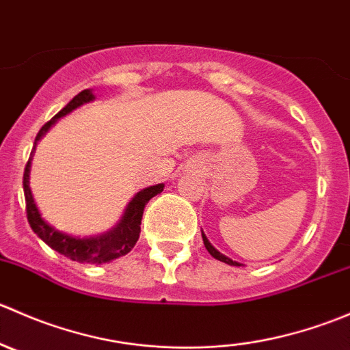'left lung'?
Returning a JSON list of instances; mask_svg holds the SVG:
<instances>
[{"instance_id":"left-lung-1","label":"left lung","mask_w":350,"mask_h":350,"mask_svg":"<svg viewBox=\"0 0 350 350\" xmlns=\"http://www.w3.org/2000/svg\"><path fill=\"white\" fill-rule=\"evenodd\" d=\"M201 237H203V243H204V247H206V250H208V252L211 254V256L215 257V259H217V260H221V262L228 264V266H243V264L237 262V260H232L230 257H227V256H225V254H221L220 250L215 249V247L211 245V242L208 241V239H206V235H204V232H203V230H201Z\"/></svg>"}]
</instances>
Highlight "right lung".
<instances>
[{"label":"right lung","instance_id":"add662e5","mask_svg":"<svg viewBox=\"0 0 350 350\" xmlns=\"http://www.w3.org/2000/svg\"><path fill=\"white\" fill-rule=\"evenodd\" d=\"M94 101L93 90H84L79 94L72 98L69 103L66 105L51 122L45 123L40 129V132L35 137L33 150H31L30 159H28L27 165H25V174H23V191H25V201H27V217L28 224H30L31 230L37 234L38 239H42L47 243L51 249L57 250L62 256L69 257L70 260H77V262H90V264H103L115 260L118 257L125 256L130 250L133 249L140 235V221H142L144 208L149 203L150 198H154L159 193H162L164 185H155L149 186L146 189H140L132 200L126 204L125 211H123L122 218L118 224L108 232L100 235H93V237H76V235L66 234V232L57 230L52 227L47 220H44L40 210H38L37 203H35L33 195L30 189V167H31V159H33L35 147H37L38 140L51 130L52 125L57 123L59 118L69 115L72 109L83 107V105L91 103Z\"/></svg>","mask_w":350,"mask_h":350}]
</instances>
